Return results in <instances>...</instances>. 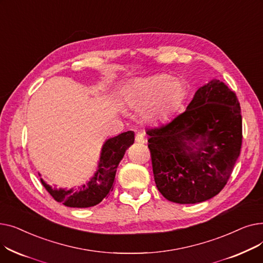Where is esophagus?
Instances as JSON below:
<instances>
[{
    "instance_id": "obj_1",
    "label": "esophagus",
    "mask_w": 263,
    "mask_h": 263,
    "mask_svg": "<svg viewBox=\"0 0 263 263\" xmlns=\"http://www.w3.org/2000/svg\"><path fill=\"white\" fill-rule=\"evenodd\" d=\"M135 142L139 144H144L145 143V137L143 133H137L135 136Z\"/></svg>"
}]
</instances>
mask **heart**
<instances>
[{
	"label": "heart",
	"instance_id": "heart-1",
	"mask_svg": "<svg viewBox=\"0 0 263 263\" xmlns=\"http://www.w3.org/2000/svg\"><path fill=\"white\" fill-rule=\"evenodd\" d=\"M186 93L182 80L154 74L130 81L122 89V103L132 110L143 109V119L158 123L167 119L181 104Z\"/></svg>",
	"mask_w": 263,
	"mask_h": 263
}]
</instances>
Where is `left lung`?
<instances>
[{
	"mask_svg": "<svg viewBox=\"0 0 263 263\" xmlns=\"http://www.w3.org/2000/svg\"><path fill=\"white\" fill-rule=\"evenodd\" d=\"M146 133L161 194L183 204L208 200L224 189L240 156L237 95L213 79L198 88L183 113Z\"/></svg>",
	"mask_w": 263,
	"mask_h": 263,
	"instance_id": "obj_1",
	"label": "left lung"
}]
</instances>
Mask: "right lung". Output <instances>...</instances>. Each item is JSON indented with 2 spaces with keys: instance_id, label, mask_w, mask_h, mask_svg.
<instances>
[{
  "instance_id": "add662e5",
  "label": "right lung",
  "mask_w": 263,
  "mask_h": 263,
  "mask_svg": "<svg viewBox=\"0 0 263 263\" xmlns=\"http://www.w3.org/2000/svg\"><path fill=\"white\" fill-rule=\"evenodd\" d=\"M134 143V132H123L104 142L97 172L90 180L78 187L58 189L47 184L44 179L40 181L50 195L59 202L71 208H88L98 204L113 190V183L118 164L122 160L126 150ZM40 176V174H38Z\"/></svg>"
}]
</instances>
